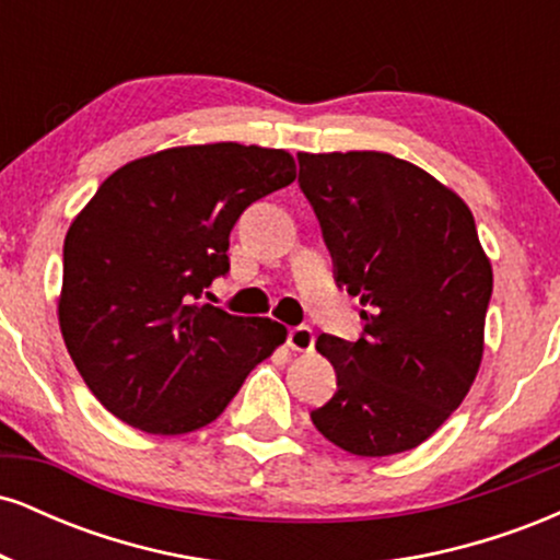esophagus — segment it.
<instances>
[{
  "mask_svg": "<svg viewBox=\"0 0 560 560\" xmlns=\"http://www.w3.org/2000/svg\"><path fill=\"white\" fill-rule=\"evenodd\" d=\"M313 342H316V334L311 326H292L287 334V345L298 352H311Z\"/></svg>",
  "mask_w": 560,
  "mask_h": 560,
  "instance_id": "34e87169",
  "label": "esophagus"
}]
</instances>
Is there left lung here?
Instances as JSON below:
<instances>
[{"mask_svg":"<svg viewBox=\"0 0 560 560\" xmlns=\"http://www.w3.org/2000/svg\"><path fill=\"white\" fill-rule=\"evenodd\" d=\"M300 189L361 300L355 342L320 334L337 392L311 413L326 440L382 458L419 447L464 402L485 352L492 266L471 210L387 152H300Z\"/></svg>","mask_w":560,"mask_h":560,"instance_id":"left-lung-1","label":"left lung"}]
</instances>
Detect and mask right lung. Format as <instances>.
<instances>
[{
  "mask_svg": "<svg viewBox=\"0 0 560 560\" xmlns=\"http://www.w3.org/2000/svg\"><path fill=\"white\" fill-rule=\"evenodd\" d=\"M298 178L284 150L173 147L105 178L70 223L57 316L94 397L150 434H186L226 410L287 329L202 302L229 273V234L255 199Z\"/></svg>",
  "mask_w": 560,
  "mask_h": 560,
  "instance_id": "obj_1",
  "label": "right lung"
}]
</instances>
